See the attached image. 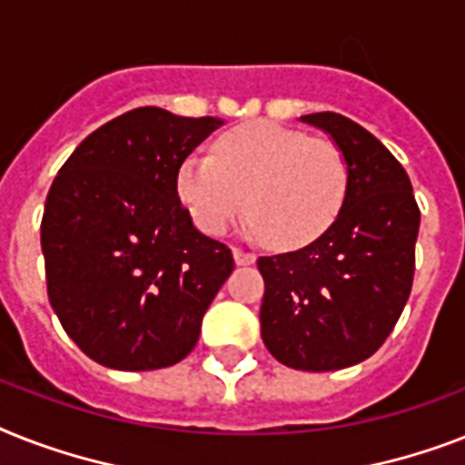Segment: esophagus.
I'll return each instance as SVG.
<instances>
[{
	"mask_svg": "<svg viewBox=\"0 0 465 465\" xmlns=\"http://www.w3.org/2000/svg\"><path fill=\"white\" fill-rule=\"evenodd\" d=\"M233 260H236V265H252L255 255L248 251H241V248H233Z\"/></svg>",
	"mask_w": 465,
	"mask_h": 465,
	"instance_id": "1",
	"label": "esophagus"
}]
</instances>
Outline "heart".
Returning a JSON list of instances; mask_svg holds the SVG:
<instances>
[{"mask_svg":"<svg viewBox=\"0 0 465 465\" xmlns=\"http://www.w3.org/2000/svg\"><path fill=\"white\" fill-rule=\"evenodd\" d=\"M176 191L200 232L224 233L245 198L251 232L274 248L296 251L320 239L341 213L349 164L331 141L252 122L222 135L213 154H188Z\"/></svg>","mask_w":465,"mask_h":465,"instance_id":"heart-1","label":"heart"}]
</instances>
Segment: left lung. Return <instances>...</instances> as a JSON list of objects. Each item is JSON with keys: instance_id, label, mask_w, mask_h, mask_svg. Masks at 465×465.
Returning a JSON list of instances; mask_svg holds the SVG:
<instances>
[{"instance_id": "8db88e82", "label": "left lung", "mask_w": 465, "mask_h": 465, "mask_svg": "<svg viewBox=\"0 0 465 465\" xmlns=\"http://www.w3.org/2000/svg\"><path fill=\"white\" fill-rule=\"evenodd\" d=\"M301 122L341 150L349 191L320 239L258 260L260 331L279 363L324 372L370 358L394 330L413 286L420 210L406 169L370 131L334 112Z\"/></svg>"}]
</instances>
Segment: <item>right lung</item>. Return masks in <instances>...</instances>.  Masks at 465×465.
<instances>
[{
    "label": "right lung",
    "instance_id": "obj_1",
    "mask_svg": "<svg viewBox=\"0 0 465 465\" xmlns=\"http://www.w3.org/2000/svg\"><path fill=\"white\" fill-rule=\"evenodd\" d=\"M222 124L131 109L93 131L56 173L40 226L47 296L95 363L169 368L198 343L233 258L195 229L176 173Z\"/></svg>",
    "mask_w": 465,
    "mask_h": 465
}]
</instances>
